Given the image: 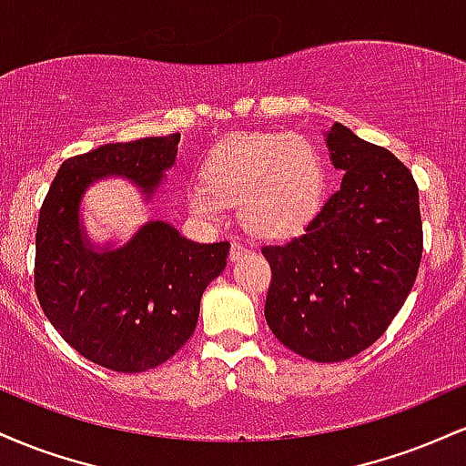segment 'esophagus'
<instances>
[{"mask_svg": "<svg viewBox=\"0 0 466 466\" xmlns=\"http://www.w3.org/2000/svg\"><path fill=\"white\" fill-rule=\"evenodd\" d=\"M248 248H245L243 243H238V240H234L232 243V248H229V258L232 260H238V258H243L245 254H248Z\"/></svg>", "mask_w": 466, "mask_h": 466, "instance_id": "esophagus-1", "label": "esophagus"}]
</instances>
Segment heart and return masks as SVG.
<instances>
[{"label": "heart", "mask_w": 466, "mask_h": 466, "mask_svg": "<svg viewBox=\"0 0 466 466\" xmlns=\"http://www.w3.org/2000/svg\"><path fill=\"white\" fill-rule=\"evenodd\" d=\"M326 186L324 155L298 133H256L218 144L203 181L188 190L197 217L215 221L238 206L243 228L260 238H289L319 212Z\"/></svg>", "instance_id": "b5f03b06"}]
</instances>
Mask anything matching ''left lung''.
<instances>
[{
	"label": "left lung",
	"mask_w": 466,
	"mask_h": 466,
	"mask_svg": "<svg viewBox=\"0 0 466 466\" xmlns=\"http://www.w3.org/2000/svg\"><path fill=\"white\" fill-rule=\"evenodd\" d=\"M326 144L339 190L300 237L265 245L271 267L265 318L289 350L344 361L388 330L408 300L422 258L419 186L388 148L344 125Z\"/></svg>",
	"instance_id": "left-lung-1"
}]
</instances>
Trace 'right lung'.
Here are the masks:
<instances>
[{"label":"right lung","mask_w":466,"mask_h":466,"mask_svg":"<svg viewBox=\"0 0 466 466\" xmlns=\"http://www.w3.org/2000/svg\"><path fill=\"white\" fill-rule=\"evenodd\" d=\"M177 148L179 133H170L74 155L39 210L35 291L41 309L74 350L109 370L144 372L170 360L195 333L206 287L226 269L228 240L192 243L162 221L100 254L80 232L78 203L94 179L125 175L151 197Z\"/></svg>","instance_id":"obj_1"}]
</instances>
